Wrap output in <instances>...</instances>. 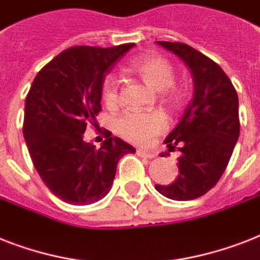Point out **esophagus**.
<instances>
[{"mask_svg":"<svg viewBox=\"0 0 260 260\" xmlns=\"http://www.w3.org/2000/svg\"><path fill=\"white\" fill-rule=\"evenodd\" d=\"M136 154H138L139 156H142V158H147V159L155 158L154 152H151V151H147V150H142V148H139V150L136 151Z\"/></svg>","mask_w":260,"mask_h":260,"instance_id":"1","label":"esophagus"}]
</instances>
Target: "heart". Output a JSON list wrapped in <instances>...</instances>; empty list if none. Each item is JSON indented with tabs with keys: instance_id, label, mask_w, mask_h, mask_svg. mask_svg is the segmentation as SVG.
<instances>
[{
	"instance_id": "b5f03b06",
	"label": "heart",
	"mask_w": 260,
	"mask_h": 260,
	"mask_svg": "<svg viewBox=\"0 0 260 260\" xmlns=\"http://www.w3.org/2000/svg\"><path fill=\"white\" fill-rule=\"evenodd\" d=\"M132 73L142 78L146 85L155 91H163V98L171 106H178L182 101V93L173 87L175 71L167 59L150 55L136 59L131 64ZM102 100L108 106H114L118 100L117 81L108 75L101 87ZM167 128V118L162 112L135 113L126 112L116 121V131L120 136L135 144H147Z\"/></svg>"
}]
</instances>
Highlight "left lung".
<instances>
[{
	"instance_id": "8db88e82",
	"label": "left lung",
	"mask_w": 260,
	"mask_h": 260,
	"mask_svg": "<svg viewBox=\"0 0 260 260\" xmlns=\"http://www.w3.org/2000/svg\"><path fill=\"white\" fill-rule=\"evenodd\" d=\"M156 43L187 66L194 93L165 140L169 151L178 146L182 152L179 175L170 185H155V189L170 200L189 201L209 191L225 171L240 134L238 93L221 67L204 54L183 43Z\"/></svg>"
}]
</instances>
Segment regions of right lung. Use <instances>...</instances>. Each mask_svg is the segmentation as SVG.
<instances>
[{"instance_id":"right-lung-1","label":"right lung","mask_w":260,"mask_h":260,"mask_svg":"<svg viewBox=\"0 0 260 260\" xmlns=\"http://www.w3.org/2000/svg\"><path fill=\"white\" fill-rule=\"evenodd\" d=\"M134 46L67 48L39 71L26 95L22 134L30 159L44 185L67 204L102 200L118 160L136 152L109 131L100 148L83 139L101 110L105 75Z\"/></svg>"}]
</instances>
